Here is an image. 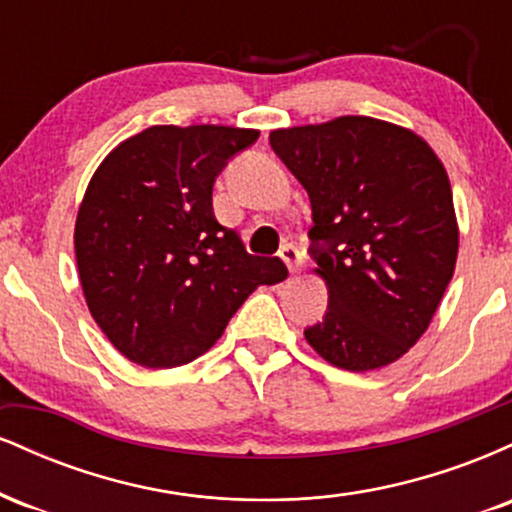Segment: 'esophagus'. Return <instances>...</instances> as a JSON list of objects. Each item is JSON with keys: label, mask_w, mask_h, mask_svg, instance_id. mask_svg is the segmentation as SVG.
Returning <instances> with one entry per match:
<instances>
[{"label": "esophagus", "mask_w": 512, "mask_h": 512, "mask_svg": "<svg viewBox=\"0 0 512 512\" xmlns=\"http://www.w3.org/2000/svg\"><path fill=\"white\" fill-rule=\"evenodd\" d=\"M279 257H281V260H284L286 267H289L291 274L301 272L303 255H301V250L296 248V245H284V248H281V252H279Z\"/></svg>", "instance_id": "obj_1"}]
</instances>
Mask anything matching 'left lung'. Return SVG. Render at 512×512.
I'll return each mask as SVG.
<instances>
[{"mask_svg":"<svg viewBox=\"0 0 512 512\" xmlns=\"http://www.w3.org/2000/svg\"><path fill=\"white\" fill-rule=\"evenodd\" d=\"M313 207L330 305L305 339L332 366L375 370L421 339L455 272L448 170L424 137L363 115L269 132Z\"/></svg>","mask_w":512,"mask_h":512,"instance_id":"8db88e82","label":"left lung"}]
</instances>
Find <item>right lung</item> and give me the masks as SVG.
I'll return each mask as SVG.
<instances>
[{
    "label": "right lung",
    "instance_id": "add662e5",
    "mask_svg": "<svg viewBox=\"0 0 512 512\" xmlns=\"http://www.w3.org/2000/svg\"><path fill=\"white\" fill-rule=\"evenodd\" d=\"M260 137L226 125H154L96 168L79 204L74 252L93 320L122 356L175 368L209 351L284 262L248 255L223 228L211 190L226 161Z\"/></svg>",
    "mask_w": 512,
    "mask_h": 512
}]
</instances>
